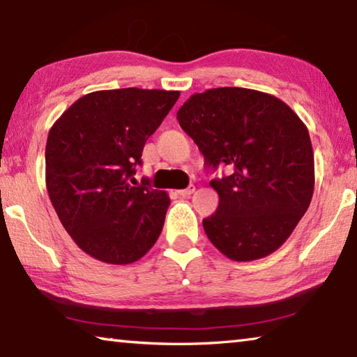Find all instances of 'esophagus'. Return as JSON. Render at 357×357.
I'll return each instance as SVG.
<instances>
[{"label":"esophagus","instance_id":"obj_1","mask_svg":"<svg viewBox=\"0 0 357 357\" xmlns=\"http://www.w3.org/2000/svg\"><path fill=\"white\" fill-rule=\"evenodd\" d=\"M195 190V185L194 184H189L188 188L185 189H181V190H178V194L181 195V197H188V195H190Z\"/></svg>","mask_w":357,"mask_h":357}]
</instances>
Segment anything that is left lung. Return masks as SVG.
Masks as SVG:
<instances>
[{"label":"left lung","instance_id":"left-lung-1","mask_svg":"<svg viewBox=\"0 0 357 357\" xmlns=\"http://www.w3.org/2000/svg\"><path fill=\"white\" fill-rule=\"evenodd\" d=\"M178 121L205 167L229 172L210 181L220 197L217 212L202 222L210 243L236 262L275 252L312 200L314 152L305 124L280 98L241 87L192 95Z\"/></svg>","mask_w":357,"mask_h":357}]
</instances>
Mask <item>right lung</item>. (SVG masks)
I'll list each match as a JSON object with an SVG mask.
<instances>
[{"label": "right lung", "instance_id": "right-lung-1", "mask_svg": "<svg viewBox=\"0 0 357 357\" xmlns=\"http://www.w3.org/2000/svg\"><path fill=\"white\" fill-rule=\"evenodd\" d=\"M179 98L176 90L116 89L80 97L50 129V200L80 249L105 264H132L162 233L169 197L132 185L147 139ZM134 184V183H133Z\"/></svg>", "mask_w": 357, "mask_h": 357}]
</instances>
